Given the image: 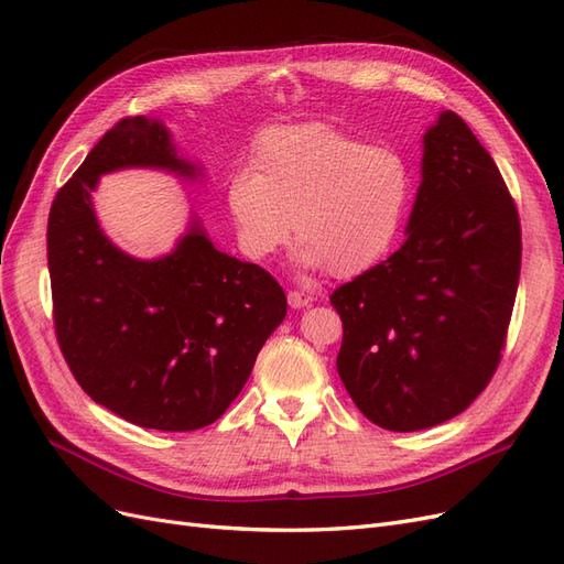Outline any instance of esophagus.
<instances>
[{
  "instance_id": "esophagus-1",
  "label": "esophagus",
  "mask_w": 564,
  "mask_h": 564,
  "mask_svg": "<svg viewBox=\"0 0 564 564\" xmlns=\"http://www.w3.org/2000/svg\"><path fill=\"white\" fill-rule=\"evenodd\" d=\"M286 299H289V305H292V308H305V305H311L315 301L313 294L301 292V289H292Z\"/></svg>"
}]
</instances>
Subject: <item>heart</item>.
Listing matches in <instances>:
<instances>
[{
  "label": "heart",
  "mask_w": 564,
  "mask_h": 564,
  "mask_svg": "<svg viewBox=\"0 0 564 564\" xmlns=\"http://www.w3.org/2000/svg\"><path fill=\"white\" fill-rule=\"evenodd\" d=\"M251 166L232 174L226 191L249 259H270L296 228L305 265L355 278L395 242L412 187L395 150L332 124H301L263 133Z\"/></svg>",
  "instance_id": "obj_1"
}]
</instances>
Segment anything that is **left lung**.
<instances>
[{"label": "left lung", "mask_w": 564, "mask_h": 564, "mask_svg": "<svg viewBox=\"0 0 564 564\" xmlns=\"http://www.w3.org/2000/svg\"><path fill=\"white\" fill-rule=\"evenodd\" d=\"M406 242L334 289L338 377L386 431L412 433L468 409L497 371L513 315L522 230L508 185L456 112L423 139Z\"/></svg>", "instance_id": "left-lung-1"}]
</instances>
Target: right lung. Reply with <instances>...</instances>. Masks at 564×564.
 <instances>
[{
	"instance_id": "right-lung-1",
	"label": "right lung",
	"mask_w": 564,
	"mask_h": 564,
	"mask_svg": "<svg viewBox=\"0 0 564 564\" xmlns=\"http://www.w3.org/2000/svg\"><path fill=\"white\" fill-rule=\"evenodd\" d=\"M122 166L195 176L152 119L124 117L104 133L48 212L56 338L94 402L141 429L197 431L240 395L286 296L268 270L220 253L197 224L160 261L110 245L89 193Z\"/></svg>"
}]
</instances>
